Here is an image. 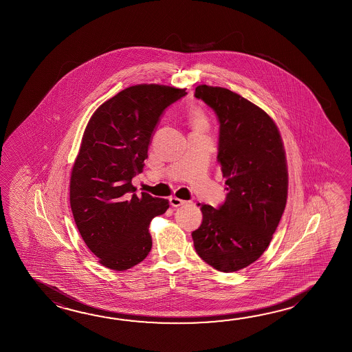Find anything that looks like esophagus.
<instances>
[{
  "instance_id": "1",
  "label": "esophagus",
  "mask_w": 352,
  "mask_h": 352,
  "mask_svg": "<svg viewBox=\"0 0 352 352\" xmlns=\"http://www.w3.org/2000/svg\"><path fill=\"white\" fill-rule=\"evenodd\" d=\"M169 201H170V204H172V207H180V206H183V204H186V201H182V199H179V198H177V197H172L170 199H169Z\"/></svg>"
}]
</instances>
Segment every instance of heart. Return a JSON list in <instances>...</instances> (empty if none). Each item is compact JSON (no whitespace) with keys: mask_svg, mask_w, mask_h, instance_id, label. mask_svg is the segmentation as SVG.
Here are the masks:
<instances>
[{"mask_svg":"<svg viewBox=\"0 0 352 352\" xmlns=\"http://www.w3.org/2000/svg\"><path fill=\"white\" fill-rule=\"evenodd\" d=\"M193 124L195 128H203L206 125V116L201 113V110H194Z\"/></svg>","mask_w":352,"mask_h":352,"instance_id":"obj_1","label":"heart"}]
</instances>
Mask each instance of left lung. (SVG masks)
<instances>
[{
    "mask_svg": "<svg viewBox=\"0 0 352 352\" xmlns=\"http://www.w3.org/2000/svg\"><path fill=\"white\" fill-rule=\"evenodd\" d=\"M194 96L219 122L217 160L227 197L218 208L201 206L203 221L192 233L194 248L221 272H236L263 254L286 208L287 160L272 118L243 96L199 85Z\"/></svg>",
    "mask_w": 352,
    "mask_h": 352,
    "instance_id": "1",
    "label": "left lung"
}]
</instances>
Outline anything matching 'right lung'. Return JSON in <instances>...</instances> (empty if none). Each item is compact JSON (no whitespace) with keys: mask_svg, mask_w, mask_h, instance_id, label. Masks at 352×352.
I'll return each instance as SVG.
<instances>
[{"mask_svg":"<svg viewBox=\"0 0 352 352\" xmlns=\"http://www.w3.org/2000/svg\"><path fill=\"white\" fill-rule=\"evenodd\" d=\"M186 89L157 84L126 87L101 104L87 122L70 178V206L81 237L104 267L125 271L151 250L149 224L169 201L135 194L155 126Z\"/></svg>","mask_w":352,"mask_h":352,"instance_id":"obj_1","label":"right lung"}]
</instances>
